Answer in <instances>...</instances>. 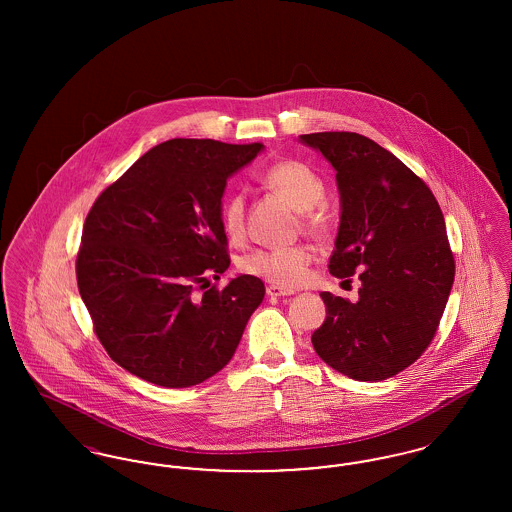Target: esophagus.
Listing matches in <instances>:
<instances>
[{
  "instance_id": "esophagus-1",
  "label": "esophagus",
  "mask_w": 512,
  "mask_h": 512,
  "mask_svg": "<svg viewBox=\"0 0 512 512\" xmlns=\"http://www.w3.org/2000/svg\"><path fill=\"white\" fill-rule=\"evenodd\" d=\"M295 290H290V288H280V286H268L267 295L268 297H288V295H293Z\"/></svg>"
}]
</instances>
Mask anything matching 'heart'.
Instances as JSON below:
<instances>
[{
	"instance_id": "obj_1",
	"label": "heart",
	"mask_w": 512,
	"mask_h": 512,
	"mask_svg": "<svg viewBox=\"0 0 512 512\" xmlns=\"http://www.w3.org/2000/svg\"><path fill=\"white\" fill-rule=\"evenodd\" d=\"M272 194L282 197L292 209L305 213V228L313 234H322L326 228L324 217L313 213L324 199V182L317 172L299 161H282L272 165L261 176ZM245 205L240 194L230 195L222 207V228L230 238L244 234ZM311 263V253L303 245L257 249L242 261L247 274L259 276L278 286H297Z\"/></svg>"
}]
</instances>
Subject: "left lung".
Listing matches in <instances>:
<instances>
[{
  "mask_svg": "<svg viewBox=\"0 0 512 512\" xmlns=\"http://www.w3.org/2000/svg\"><path fill=\"white\" fill-rule=\"evenodd\" d=\"M336 171L340 226L330 272H359V301L320 293L318 357L347 378L378 382L413 365L438 330L455 280L443 213L393 153L355 132L299 136Z\"/></svg>",
  "mask_w": 512,
  "mask_h": 512,
  "instance_id": "obj_1",
  "label": "left lung"
}]
</instances>
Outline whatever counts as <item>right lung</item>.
<instances>
[{
    "instance_id": "1",
    "label": "right lung",
    "mask_w": 512,
    "mask_h": 512,
    "mask_svg": "<svg viewBox=\"0 0 512 512\" xmlns=\"http://www.w3.org/2000/svg\"><path fill=\"white\" fill-rule=\"evenodd\" d=\"M263 149L169 140L96 199L76 257L78 292L105 351L130 374L190 388L234 357L265 284L240 274L224 290L195 286L230 267L226 182Z\"/></svg>"
}]
</instances>
